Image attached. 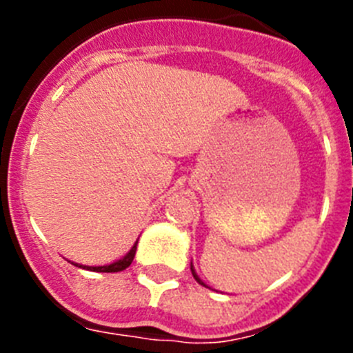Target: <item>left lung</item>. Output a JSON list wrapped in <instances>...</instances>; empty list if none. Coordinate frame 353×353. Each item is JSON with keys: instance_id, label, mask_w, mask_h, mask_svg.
<instances>
[{"instance_id": "8db88e82", "label": "left lung", "mask_w": 353, "mask_h": 353, "mask_svg": "<svg viewBox=\"0 0 353 353\" xmlns=\"http://www.w3.org/2000/svg\"><path fill=\"white\" fill-rule=\"evenodd\" d=\"M191 272H192V276H194V279H196V281L199 283V285H203L205 288H210V286H208V285H205V283L201 281V279H199V276H198V274H196V270H194V265H192V261H191Z\"/></svg>"}]
</instances>
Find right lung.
<instances>
[{"mask_svg": "<svg viewBox=\"0 0 353 353\" xmlns=\"http://www.w3.org/2000/svg\"><path fill=\"white\" fill-rule=\"evenodd\" d=\"M136 249H138V240L134 242V245L130 248V251L127 252L125 256H121L120 260L113 261V263L108 265H99V267H90V265H81V263H72L76 265V267H81V269L86 270H93V272H121V270H125L130 263H132L134 256H136Z\"/></svg>", "mask_w": 353, "mask_h": 353, "instance_id": "obj_1", "label": "right lung"}]
</instances>
